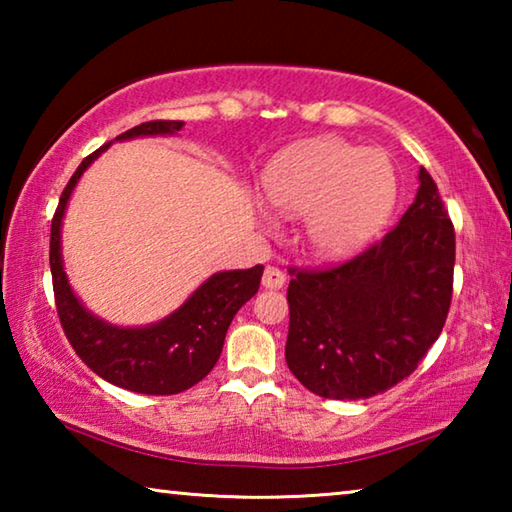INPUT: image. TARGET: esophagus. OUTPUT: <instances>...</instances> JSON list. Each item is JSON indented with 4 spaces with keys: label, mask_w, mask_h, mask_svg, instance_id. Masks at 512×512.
Here are the masks:
<instances>
[{
    "label": "esophagus",
    "mask_w": 512,
    "mask_h": 512,
    "mask_svg": "<svg viewBox=\"0 0 512 512\" xmlns=\"http://www.w3.org/2000/svg\"><path fill=\"white\" fill-rule=\"evenodd\" d=\"M284 282H287V275H284L280 268H275V266L264 268V275H262L264 289H282Z\"/></svg>",
    "instance_id": "1"
}]
</instances>
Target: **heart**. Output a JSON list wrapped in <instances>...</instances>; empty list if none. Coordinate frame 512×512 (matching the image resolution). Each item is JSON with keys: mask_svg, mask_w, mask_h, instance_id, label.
Instances as JSON below:
<instances>
[{"mask_svg": "<svg viewBox=\"0 0 512 512\" xmlns=\"http://www.w3.org/2000/svg\"><path fill=\"white\" fill-rule=\"evenodd\" d=\"M264 196L284 216H302L311 255L343 259L377 235L395 205L393 164L381 151L339 137L291 146L268 164Z\"/></svg>", "mask_w": 512, "mask_h": 512, "instance_id": "obj_1", "label": "heart"}]
</instances>
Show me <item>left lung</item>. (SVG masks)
<instances>
[{
  "label": "left lung",
  "mask_w": 512,
  "mask_h": 512,
  "mask_svg": "<svg viewBox=\"0 0 512 512\" xmlns=\"http://www.w3.org/2000/svg\"><path fill=\"white\" fill-rule=\"evenodd\" d=\"M400 223L357 257L323 271L291 268L289 370L327 400H366L400 384L443 332L452 305L456 237L420 167Z\"/></svg>",
  "instance_id": "1"
}]
</instances>
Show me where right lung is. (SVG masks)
Here are the masks:
<instances>
[{
    "mask_svg": "<svg viewBox=\"0 0 512 512\" xmlns=\"http://www.w3.org/2000/svg\"><path fill=\"white\" fill-rule=\"evenodd\" d=\"M183 126V121H146L121 133L117 140L176 135ZM108 146L110 142L79 164L60 194L54 221H51L49 266L60 325L85 366L110 384L144 395L183 393L198 384L219 361L225 332L237 311L257 293L264 266L257 264L246 271L214 273L185 300V305L153 325L117 327L90 314L67 282L63 253H60V225H63L69 196L83 171Z\"/></svg>",
    "mask_w": 512,
    "mask_h": 512,
    "instance_id": "1",
    "label": "right lung"
}]
</instances>
